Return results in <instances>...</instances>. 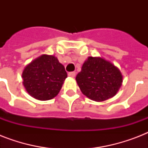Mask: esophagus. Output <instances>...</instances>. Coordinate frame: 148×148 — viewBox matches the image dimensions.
I'll return each mask as SVG.
<instances>
[{"label": "esophagus", "instance_id": "34e87169", "mask_svg": "<svg viewBox=\"0 0 148 148\" xmlns=\"http://www.w3.org/2000/svg\"><path fill=\"white\" fill-rule=\"evenodd\" d=\"M75 75H76V73H75L74 71H71V72H69V73H68V76L71 77H75Z\"/></svg>", "mask_w": 148, "mask_h": 148}]
</instances>
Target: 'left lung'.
Masks as SVG:
<instances>
[{
    "label": "left lung",
    "mask_w": 148,
    "mask_h": 148,
    "mask_svg": "<svg viewBox=\"0 0 148 148\" xmlns=\"http://www.w3.org/2000/svg\"><path fill=\"white\" fill-rule=\"evenodd\" d=\"M117 67L101 58L89 57L76 77L81 92L90 100L103 101L114 97L122 84Z\"/></svg>",
    "instance_id": "1"
}]
</instances>
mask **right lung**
Returning <instances> with one entry per match:
<instances>
[{"mask_svg":"<svg viewBox=\"0 0 148 148\" xmlns=\"http://www.w3.org/2000/svg\"><path fill=\"white\" fill-rule=\"evenodd\" d=\"M67 77L64 67L53 55L40 56L24 68L23 84L29 95L40 101L58 95Z\"/></svg>","mask_w":148,"mask_h":148,"instance_id":"right-lung-1","label":"right lung"}]
</instances>
